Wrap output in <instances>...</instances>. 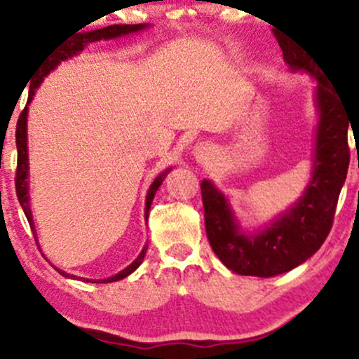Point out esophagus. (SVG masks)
I'll return each mask as SVG.
<instances>
[{"instance_id":"1","label":"esophagus","mask_w":359,"mask_h":359,"mask_svg":"<svg viewBox=\"0 0 359 359\" xmlns=\"http://www.w3.org/2000/svg\"><path fill=\"white\" fill-rule=\"evenodd\" d=\"M194 157L201 165L210 164L213 158V149L210 147V144H198V146L194 149Z\"/></svg>"}]
</instances>
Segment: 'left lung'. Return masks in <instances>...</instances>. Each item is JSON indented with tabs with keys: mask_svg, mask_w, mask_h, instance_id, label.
I'll list each match as a JSON object with an SVG mask.
<instances>
[{
	"mask_svg": "<svg viewBox=\"0 0 359 359\" xmlns=\"http://www.w3.org/2000/svg\"><path fill=\"white\" fill-rule=\"evenodd\" d=\"M275 36L290 71L306 72L318 83L315 89L318 124L313 172L305 192L269 225L247 233L240 226L229 198L210 180L201 184L207 238L212 250L233 273L260 278L293 270L318 252L333 225L349 165L348 129L351 119L348 107L305 48L288 36Z\"/></svg>",
	"mask_w": 359,
	"mask_h": 359,
	"instance_id": "left-lung-1",
	"label": "left lung"
}]
</instances>
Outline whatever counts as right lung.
Listing matches in <instances>:
<instances>
[{"instance_id":"add662e5","label":"right lung","mask_w":359,"mask_h":359,"mask_svg":"<svg viewBox=\"0 0 359 359\" xmlns=\"http://www.w3.org/2000/svg\"><path fill=\"white\" fill-rule=\"evenodd\" d=\"M146 28H149V25H112V26H107V28H102V29L88 31V33H78L74 38L66 41L65 44H61V46L56 48V51H53L51 56H48L46 59H44V61L38 66V69H36V76L33 78V81H31V86H29L28 104H26V107L22 109L20 119H18V124H16V147H18L16 195H18V201H20V203H21V208L25 210L26 219H28V222H29L31 230H34V232H36V229H34V222H33V213H31V207H29V180H28L29 158H28V127H26V124H28V106H29V102L33 101L36 89L39 88V84L43 83V79L46 78L49 72L56 69V67L59 66V62L66 61V59L79 54L86 46H88V44L96 43V41H101V39H114V38H121V36L134 34V33H139V31H144ZM170 170H172V167L165 169L162 174H158L156 179H154L151 187H149V192L146 197V220L149 219V210H151V203L154 201V195H156L157 189L161 187L162 182H164L165 175L169 174ZM34 238H36V243H38V237H34ZM146 252H147V245L142 248V252L139 253V257L135 258V260L130 263L129 266H126L124 270H121L119 273H116L114 276H109V278H104V280H89V278H83V276L66 273V271H62L59 269H56V270L62 276H66V278L88 281V283H112V281L126 278V276H129L134 270H137V266L142 263L144 257H146Z\"/></svg>"}]
</instances>
